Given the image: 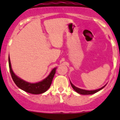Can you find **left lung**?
I'll use <instances>...</instances> for the list:
<instances>
[{
  "instance_id": "1",
  "label": "left lung",
  "mask_w": 120,
  "mask_h": 120,
  "mask_svg": "<svg viewBox=\"0 0 120 120\" xmlns=\"http://www.w3.org/2000/svg\"><path fill=\"white\" fill-rule=\"evenodd\" d=\"M70 83H71V86H72V88L74 89V90H75L77 93H78V94H81V95H92V94H95V93L98 92H99V90H100L101 89H102L103 88H105V86H106V85L104 86H103L102 88H100V89H96V90H84V89H80V88H77V87L75 86L74 85L72 84L71 82H70Z\"/></svg>"
}]
</instances>
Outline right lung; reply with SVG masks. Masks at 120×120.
I'll return each mask as SVG.
<instances>
[{
	"label": "right lung",
	"instance_id": "obj_1",
	"mask_svg": "<svg viewBox=\"0 0 120 120\" xmlns=\"http://www.w3.org/2000/svg\"><path fill=\"white\" fill-rule=\"evenodd\" d=\"M8 64H9L10 72L11 76L12 79H13L14 83H15V85L19 88L24 90V91L31 94H35V95L43 94V93L45 92L50 88L53 78L56 73V68H53L52 71L50 72V74L42 81L35 83H31L20 79V78H19L17 76L14 74L11 69L9 57H8Z\"/></svg>",
	"mask_w": 120,
	"mask_h": 120
}]
</instances>
